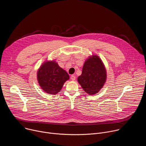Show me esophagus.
<instances>
[{
  "label": "esophagus",
  "mask_w": 146,
  "mask_h": 146,
  "mask_svg": "<svg viewBox=\"0 0 146 146\" xmlns=\"http://www.w3.org/2000/svg\"><path fill=\"white\" fill-rule=\"evenodd\" d=\"M70 78L72 79V80L74 81V80H76V76H75V75H72V76H71Z\"/></svg>",
  "instance_id": "34e87169"
}]
</instances>
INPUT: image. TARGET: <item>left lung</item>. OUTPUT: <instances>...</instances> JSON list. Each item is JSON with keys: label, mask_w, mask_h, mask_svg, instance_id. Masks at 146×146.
I'll return each instance as SVG.
<instances>
[{"label": "left lung", "mask_w": 146, "mask_h": 146, "mask_svg": "<svg viewBox=\"0 0 146 146\" xmlns=\"http://www.w3.org/2000/svg\"><path fill=\"white\" fill-rule=\"evenodd\" d=\"M106 78V70L102 60L98 55H93L85 61L77 81L84 91L92 95L103 88Z\"/></svg>", "instance_id": "obj_1"}]
</instances>
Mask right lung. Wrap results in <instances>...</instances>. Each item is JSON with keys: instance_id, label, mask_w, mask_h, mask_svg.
I'll return each mask as SVG.
<instances>
[{"instance_id": "obj_1", "label": "right lung", "mask_w": 146, "mask_h": 146, "mask_svg": "<svg viewBox=\"0 0 146 146\" xmlns=\"http://www.w3.org/2000/svg\"><path fill=\"white\" fill-rule=\"evenodd\" d=\"M37 78L40 88L45 92L55 95L69 79V76L56 61L52 60L43 62L38 69Z\"/></svg>"}]
</instances>
